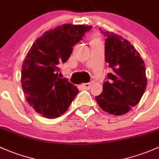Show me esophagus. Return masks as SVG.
<instances>
[{
  "label": "esophagus",
  "mask_w": 159,
  "mask_h": 159,
  "mask_svg": "<svg viewBox=\"0 0 159 159\" xmlns=\"http://www.w3.org/2000/svg\"><path fill=\"white\" fill-rule=\"evenodd\" d=\"M81 86L84 88V89H90L92 86V84L91 83H85V84H82Z\"/></svg>",
  "instance_id": "1"
}]
</instances>
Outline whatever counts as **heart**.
Here are the masks:
<instances>
[{"label": "heart", "instance_id": "heart-1", "mask_svg": "<svg viewBox=\"0 0 159 159\" xmlns=\"http://www.w3.org/2000/svg\"><path fill=\"white\" fill-rule=\"evenodd\" d=\"M93 40H98V39L97 37H93L92 38V40H91V41H93Z\"/></svg>", "mask_w": 159, "mask_h": 159}]
</instances>
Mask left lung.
<instances>
[{
	"label": "left lung",
	"instance_id": "1",
	"mask_svg": "<svg viewBox=\"0 0 159 159\" xmlns=\"http://www.w3.org/2000/svg\"><path fill=\"white\" fill-rule=\"evenodd\" d=\"M105 36V61L113 72L107 74L103 91L95 98L102 110L120 116L128 113L146 91V66L139 53L127 39L99 28Z\"/></svg>",
	"mask_w": 159,
	"mask_h": 159
}]
</instances>
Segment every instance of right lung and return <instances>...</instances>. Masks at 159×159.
Listing matches in <instances>:
<instances>
[{
  "label": "right lung",
  "mask_w": 159,
  "mask_h": 159,
  "mask_svg": "<svg viewBox=\"0 0 159 159\" xmlns=\"http://www.w3.org/2000/svg\"><path fill=\"white\" fill-rule=\"evenodd\" d=\"M91 28L70 23L57 26L43 33L28 52L21 70L22 88L30 106L44 117L63 114L79 92L67 78H58V71Z\"/></svg>",
  "instance_id": "1"
}]
</instances>
